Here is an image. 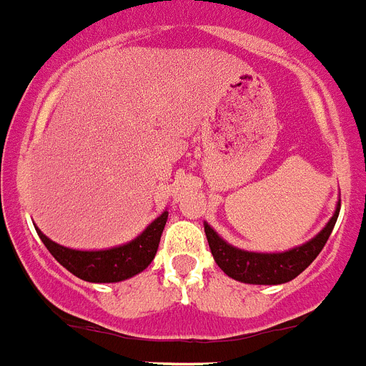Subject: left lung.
I'll return each mask as SVG.
<instances>
[{
	"mask_svg": "<svg viewBox=\"0 0 366 366\" xmlns=\"http://www.w3.org/2000/svg\"><path fill=\"white\" fill-rule=\"evenodd\" d=\"M339 210L340 204L335 210L330 223L324 227V230H320V234L296 249L285 251V253H251V251L236 249L225 240H221L216 230L208 223H204V232H207L214 260L229 277L242 282H251V285H281V282H288L297 277L324 249L325 242L337 223Z\"/></svg>",
	"mask_w": 366,
	"mask_h": 366,
	"instance_id": "8db88e82",
	"label": "left lung"
}]
</instances>
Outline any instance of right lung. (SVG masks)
<instances>
[{
	"instance_id": "1",
	"label": "right lung",
	"mask_w": 366,
	"mask_h": 366,
	"mask_svg": "<svg viewBox=\"0 0 366 366\" xmlns=\"http://www.w3.org/2000/svg\"><path fill=\"white\" fill-rule=\"evenodd\" d=\"M167 212L154 219L130 244L104 251H76L55 244L36 229L42 244L48 247L54 259L74 273L76 277L89 282H117L143 272L152 262L158 251L159 238L164 232Z\"/></svg>"
}]
</instances>
